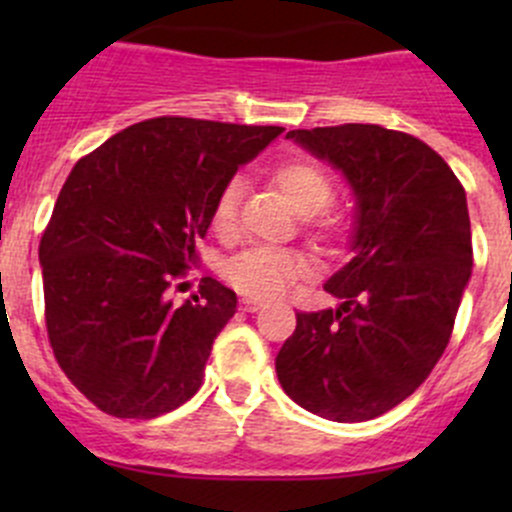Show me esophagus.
<instances>
[{
	"mask_svg": "<svg viewBox=\"0 0 512 512\" xmlns=\"http://www.w3.org/2000/svg\"><path fill=\"white\" fill-rule=\"evenodd\" d=\"M240 304L245 312H257V309L265 307V302H262V299H255V297H245Z\"/></svg>",
	"mask_w": 512,
	"mask_h": 512,
	"instance_id": "34e87169",
	"label": "esophagus"
}]
</instances>
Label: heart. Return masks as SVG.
<instances>
[{
	"mask_svg": "<svg viewBox=\"0 0 512 512\" xmlns=\"http://www.w3.org/2000/svg\"><path fill=\"white\" fill-rule=\"evenodd\" d=\"M272 180L285 193L299 215H307L312 235L319 242H337L342 237L347 220L337 213H327L334 198V178L319 163L309 158H289L272 168ZM242 180L232 178L223 185L210 210V225L215 235L230 240L237 232L240 218ZM309 272L304 257L289 250H247L227 265L225 275L230 285L250 297L272 299L280 297L289 285L302 280Z\"/></svg>",
	"mask_w": 512,
	"mask_h": 512,
	"instance_id": "1",
	"label": "heart"
}]
</instances>
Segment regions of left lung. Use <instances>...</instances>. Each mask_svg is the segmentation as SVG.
Masks as SVG:
<instances>
[{"mask_svg":"<svg viewBox=\"0 0 512 512\" xmlns=\"http://www.w3.org/2000/svg\"><path fill=\"white\" fill-rule=\"evenodd\" d=\"M352 188V260L327 280L337 309L299 312L275 359L294 404L339 423L399 406L446 352L471 280L466 190L433 148L374 123L289 131Z\"/></svg>","mask_w":512,"mask_h":512,"instance_id":"1","label":"left lung"}]
</instances>
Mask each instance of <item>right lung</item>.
Wrapping results in <instances>:
<instances>
[{
  "mask_svg": "<svg viewBox=\"0 0 512 512\" xmlns=\"http://www.w3.org/2000/svg\"><path fill=\"white\" fill-rule=\"evenodd\" d=\"M285 128L160 116L123 128L66 178L39 245L46 332L71 384L116 418H156L193 399L237 294L205 277L195 242L240 165Z\"/></svg>",
  "mask_w": 512,
  "mask_h": 512,
  "instance_id": "right-lung-1",
  "label": "right lung"
}]
</instances>
